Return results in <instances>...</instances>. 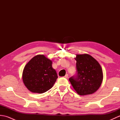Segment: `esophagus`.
I'll return each instance as SVG.
<instances>
[{"label": "esophagus", "mask_w": 120, "mask_h": 120, "mask_svg": "<svg viewBox=\"0 0 120 120\" xmlns=\"http://www.w3.org/2000/svg\"><path fill=\"white\" fill-rule=\"evenodd\" d=\"M68 74H66V75L64 76V77H65V78H68Z\"/></svg>", "instance_id": "obj_1"}]
</instances>
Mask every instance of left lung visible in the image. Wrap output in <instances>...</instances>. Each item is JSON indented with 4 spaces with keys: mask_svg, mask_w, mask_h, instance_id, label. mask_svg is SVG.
Listing matches in <instances>:
<instances>
[{
    "mask_svg": "<svg viewBox=\"0 0 120 120\" xmlns=\"http://www.w3.org/2000/svg\"><path fill=\"white\" fill-rule=\"evenodd\" d=\"M76 75L69 81L80 95L91 94L98 90L102 82L103 71L97 61L88 54L77 55Z\"/></svg>",
    "mask_w": 120,
    "mask_h": 120,
    "instance_id": "obj_1",
    "label": "left lung"
}]
</instances>
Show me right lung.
<instances>
[{
	"label": "right lung",
	"instance_id": "obj_1",
	"mask_svg": "<svg viewBox=\"0 0 120 120\" xmlns=\"http://www.w3.org/2000/svg\"><path fill=\"white\" fill-rule=\"evenodd\" d=\"M57 78V72L52 67V61L42 55L32 58L22 72L24 83L34 93H43L49 90Z\"/></svg>",
	"mask_w": 120,
	"mask_h": 120
}]
</instances>
